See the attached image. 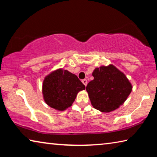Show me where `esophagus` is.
<instances>
[{
	"label": "esophagus",
	"mask_w": 157,
	"mask_h": 157,
	"mask_svg": "<svg viewBox=\"0 0 157 157\" xmlns=\"http://www.w3.org/2000/svg\"><path fill=\"white\" fill-rule=\"evenodd\" d=\"M82 83H83V84H84V86H86V85H87V80H86V79H82Z\"/></svg>",
	"instance_id": "esophagus-1"
}]
</instances>
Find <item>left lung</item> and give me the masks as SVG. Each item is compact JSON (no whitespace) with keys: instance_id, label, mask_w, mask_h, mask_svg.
<instances>
[{"instance_id":"obj_1","label":"left lung","mask_w":157,"mask_h":157,"mask_svg":"<svg viewBox=\"0 0 157 157\" xmlns=\"http://www.w3.org/2000/svg\"><path fill=\"white\" fill-rule=\"evenodd\" d=\"M92 75L94 79L89 82L86 89L93 107L102 112L118 109L132 91L128 79L113 65L95 68Z\"/></svg>"}]
</instances>
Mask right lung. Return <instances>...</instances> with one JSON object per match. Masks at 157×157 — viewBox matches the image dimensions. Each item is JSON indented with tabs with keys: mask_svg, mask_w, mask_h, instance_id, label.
Returning a JSON list of instances; mask_svg holds the SVG:
<instances>
[{
	"mask_svg": "<svg viewBox=\"0 0 157 157\" xmlns=\"http://www.w3.org/2000/svg\"><path fill=\"white\" fill-rule=\"evenodd\" d=\"M84 89L85 86L75 75L58 69L45 78L42 92L48 105L63 111L72 105L78 93Z\"/></svg>",
	"mask_w": 157,
	"mask_h": 157,
	"instance_id": "obj_1",
	"label": "right lung"
}]
</instances>
